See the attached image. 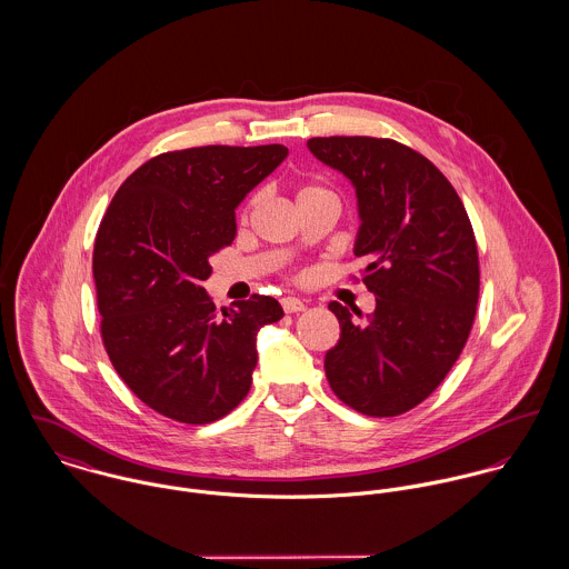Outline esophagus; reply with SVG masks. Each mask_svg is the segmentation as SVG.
Here are the masks:
<instances>
[{
  "label": "esophagus",
  "mask_w": 569,
  "mask_h": 569,
  "mask_svg": "<svg viewBox=\"0 0 569 569\" xmlns=\"http://www.w3.org/2000/svg\"><path fill=\"white\" fill-rule=\"evenodd\" d=\"M282 309L284 313H302L305 311V302L298 298H282Z\"/></svg>",
  "instance_id": "esophagus-1"
}]
</instances>
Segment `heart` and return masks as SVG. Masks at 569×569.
Returning a JSON list of instances; mask_svg holds the SVG:
<instances>
[{
	"label": "heart",
	"instance_id": "1",
	"mask_svg": "<svg viewBox=\"0 0 569 569\" xmlns=\"http://www.w3.org/2000/svg\"><path fill=\"white\" fill-rule=\"evenodd\" d=\"M318 194H332L325 186H305L300 192H298V201L302 199H309V197H318ZM335 197V194H332Z\"/></svg>",
	"mask_w": 569,
	"mask_h": 569
}]
</instances>
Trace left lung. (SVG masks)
I'll list each match as a JSON object with an SVG mask.
<instances>
[{"instance_id":"obj_1","label":"left lung","mask_w":569,"mask_h":569,"mask_svg":"<svg viewBox=\"0 0 569 569\" xmlns=\"http://www.w3.org/2000/svg\"><path fill=\"white\" fill-rule=\"evenodd\" d=\"M307 147L357 190L355 256L368 262L363 284L377 296L366 322L328 305L341 332L326 352V379L366 416L406 413L442 383L473 328L480 260L469 214L449 179L397 140L330 136Z\"/></svg>"}]
</instances>
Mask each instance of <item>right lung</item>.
Wrapping results in <instances>:
<instances>
[{
  "mask_svg": "<svg viewBox=\"0 0 569 569\" xmlns=\"http://www.w3.org/2000/svg\"><path fill=\"white\" fill-rule=\"evenodd\" d=\"M289 156L282 144L162 153L124 179L93 243L104 350L129 390L166 418L206 425L249 392L256 335L284 313L251 296L217 311L208 258L237 237L234 210Z\"/></svg>",
  "mask_w": 569,
  "mask_h": 569,
  "instance_id": "obj_1",
  "label": "right lung"
}]
</instances>
